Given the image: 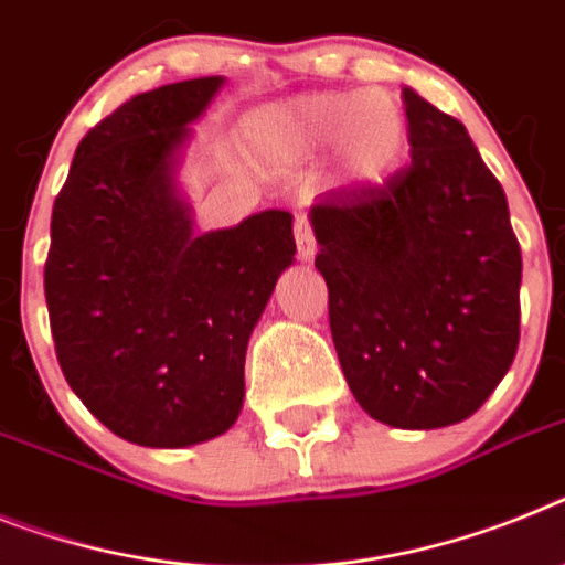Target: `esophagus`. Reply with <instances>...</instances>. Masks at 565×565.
I'll return each mask as SVG.
<instances>
[{"label":"esophagus","mask_w":565,"mask_h":565,"mask_svg":"<svg viewBox=\"0 0 565 565\" xmlns=\"http://www.w3.org/2000/svg\"><path fill=\"white\" fill-rule=\"evenodd\" d=\"M292 235H296L298 258L310 260L312 255H316V246L319 244H316V235H312V230H310V221H307V215H301V212L292 217Z\"/></svg>","instance_id":"esophagus-1"}]
</instances>
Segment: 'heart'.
I'll use <instances>...</instances> for the list:
<instances>
[{"instance_id":"heart-1","label":"heart","mask_w":565,"mask_h":565,"mask_svg":"<svg viewBox=\"0 0 565 565\" xmlns=\"http://www.w3.org/2000/svg\"><path fill=\"white\" fill-rule=\"evenodd\" d=\"M249 135L275 163H301L335 146L355 183L385 180L407 149L405 114L385 92L307 94L255 114Z\"/></svg>"}]
</instances>
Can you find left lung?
I'll return each mask as SVG.
<instances>
[{
	"label": "left lung",
	"mask_w": 565,
	"mask_h": 565,
	"mask_svg": "<svg viewBox=\"0 0 565 565\" xmlns=\"http://www.w3.org/2000/svg\"><path fill=\"white\" fill-rule=\"evenodd\" d=\"M411 163L312 203L330 333L355 402L393 428L480 411L520 344L523 258L466 126L402 88Z\"/></svg>",
	"instance_id": "1"
}]
</instances>
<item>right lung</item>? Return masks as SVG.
<instances>
[{
    "label": "right lung",
    "instance_id": "right-lung-1",
    "mask_svg": "<svg viewBox=\"0 0 565 565\" xmlns=\"http://www.w3.org/2000/svg\"><path fill=\"white\" fill-rule=\"evenodd\" d=\"M221 83L160 85L99 120L51 215L56 362L108 430L146 448H186L235 425L246 344L296 255L290 212L194 235L174 194V154Z\"/></svg>",
    "mask_w": 565,
    "mask_h": 565
}]
</instances>
